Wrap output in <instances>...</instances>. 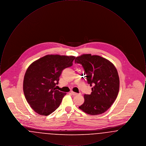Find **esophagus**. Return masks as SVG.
<instances>
[{
  "mask_svg": "<svg viewBox=\"0 0 146 146\" xmlns=\"http://www.w3.org/2000/svg\"><path fill=\"white\" fill-rule=\"evenodd\" d=\"M70 94H72V95H73V96H76V95H78V94L76 93V92H73V91H70Z\"/></svg>",
  "mask_w": 146,
  "mask_h": 146,
  "instance_id": "34e87169",
  "label": "esophagus"
}]
</instances>
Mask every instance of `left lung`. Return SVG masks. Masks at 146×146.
Instances as JSON below:
<instances>
[{"mask_svg":"<svg viewBox=\"0 0 146 146\" xmlns=\"http://www.w3.org/2000/svg\"><path fill=\"white\" fill-rule=\"evenodd\" d=\"M75 63L83 66L88 83L94 85L91 94L84 95V102L79 109L92 115L104 113L114 103L119 90V78L115 67L108 60L90 54L76 57Z\"/></svg>","mask_w":146,"mask_h":146,"instance_id":"8db88e82","label":"left lung"}]
</instances>
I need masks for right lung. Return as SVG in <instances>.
<instances>
[{
    "instance_id": "add662e5",
    "label": "right lung",
    "mask_w": 146,
    "mask_h": 146,
    "mask_svg": "<svg viewBox=\"0 0 146 146\" xmlns=\"http://www.w3.org/2000/svg\"><path fill=\"white\" fill-rule=\"evenodd\" d=\"M76 57L47 55L32 63L23 83L25 98L36 113L47 116L59 107L66 93L56 90L63 70L70 67Z\"/></svg>"
}]
</instances>
